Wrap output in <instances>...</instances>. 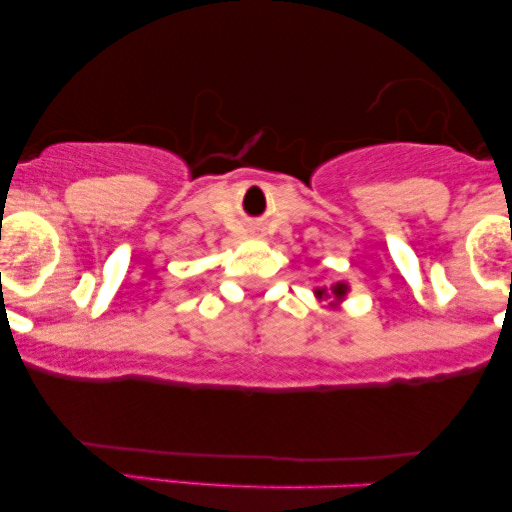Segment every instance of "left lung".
Instances as JSON below:
<instances>
[{
  "mask_svg": "<svg viewBox=\"0 0 512 512\" xmlns=\"http://www.w3.org/2000/svg\"><path fill=\"white\" fill-rule=\"evenodd\" d=\"M349 284H346V281H334V284H330V286H322V289H315L313 293H315V298L320 303H327V308L330 310H337V308H342V303H344V298L349 296Z\"/></svg>",
  "mask_w": 512,
  "mask_h": 512,
  "instance_id": "1",
  "label": "left lung"
}]
</instances>
